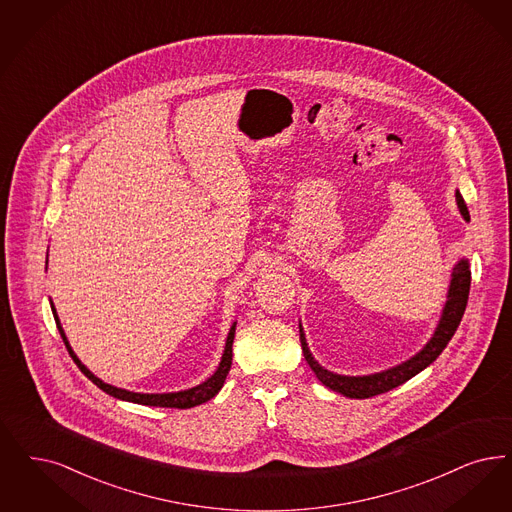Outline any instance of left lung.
Instances as JSON below:
<instances>
[{
    "label": "left lung",
    "mask_w": 512,
    "mask_h": 512,
    "mask_svg": "<svg viewBox=\"0 0 512 512\" xmlns=\"http://www.w3.org/2000/svg\"><path fill=\"white\" fill-rule=\"evenodd\" d=\"M455 198H457V205H459L461 215L469 221L471 215H469V209H467L463 196L457 192ZM469 289H471L469 263L467 261H459L455 268H453L448 301H446V307H444V312H442L440 324H438V328L434 331L432 339H430L427 347L423 348L419 354H415L411 360L396 366V368L387 369V371H381V373H375V375H366V377L335 375V373H331L328 369L322 368L312 358V354H310V350L307 347V341H305V333L301 329V347H303L305 360H307L308 366L312 368V371L316 373V377L326 387L335 390V392H341L343 396H348V398H360L362 400V398H371V396H377V394H383V392L396 389L398 385L406 383L413 375H417L419 371H423L427 366H430L442 354V350L450 343L453 333L457 331L459 324H461V318L465 314L467 301H469Z\"/></svg>",
    "instance_id": "8db88e82"
}]
</instances>
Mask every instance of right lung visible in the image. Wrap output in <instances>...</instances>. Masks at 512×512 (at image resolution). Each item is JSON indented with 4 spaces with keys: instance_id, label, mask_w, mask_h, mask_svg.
I'll return each instance as SVG.
<instances>
[{
    "instance_id": "1",
    "label": "right lung",
    "mask_w": 512,
    "mask_h": 512,
    "mask_svg": "<svg viewBox=\"0 0 512 512\" xmlns=\"http://www.w3.org/2000/svg\"><path fill=\"white\" fill-rule=\"evenodd\" d=\"M51 308H53V316H55V322H57V328H59V333H61L64 345H66V350H68V354L72 356V360L76 362V366L82 369L83 375H85L89 381H93L99 389L104 390L106 394H110V396H114V398H120V400H125V402H135V404H143V406H158V408L186 409L200 406V404H204L207 400H211V398L221 390L223 383H225L226 375H228V371H230V366H232V343H234L236 324L230 328V333H228L225 354H223V360H221V364H219V369H217L205 383H202L200 387L183 390V392H169V394H141V392H129V390L118 389V387H112V385L103 383L99 377H95V375L78 360V356L74 354V350H72V347H70L68 341H66V335H64V331H62L61 322H59V318H57L55 307Z\"/></svg>"
}]
</instances>
